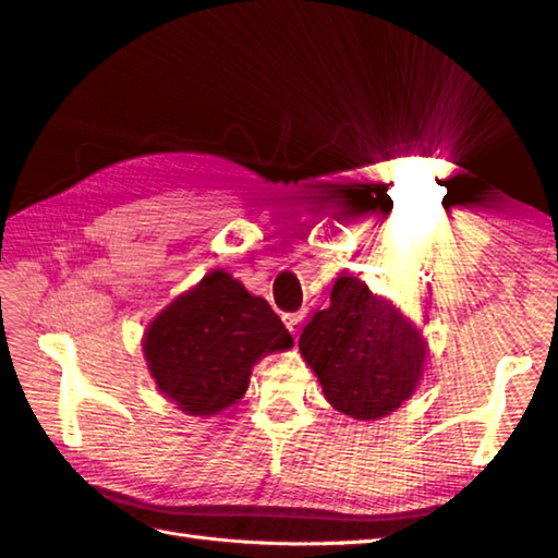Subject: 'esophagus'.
<instances>
[{
	"label": "esophagus",
	"instance_id": "obj_1",
	"mask_svg": "<svg viewBox=\"0 0 558 558\" xmlns=\"http://www.w3.org/2000/svg\"><path fill=\"white\" fill-rule=\"evenodd\" d=\"M302 320H305V314H302V312L283 314V324H286V328L291 330V335H298V330L302 328Z\"/></svg>",
	"mask_w": 558,
	"mask_h": 558
}]
</instances>
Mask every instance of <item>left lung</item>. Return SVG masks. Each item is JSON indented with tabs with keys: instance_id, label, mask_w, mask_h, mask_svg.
Returning <instances> with one entry per match:
<instances>
[{
	"instance_id": "8db88e82",
	"label": "left lung",
	"mask_w": 558,
	"mask_h": 558,
	"mask_svg": "<svg viewBox=\"0 0 558 558\" xmlns=\"http://www.w3.org/2000/svg\"><path fill=\"white\" fill-rule=\"evenodd\" d=\"M300 351L335 410L379 418L412 396L426 361V342L391 302L353 277L332 286L330 307L312 316Z\"/></svg>"
}]
</instances>
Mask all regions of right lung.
Segmentation results:
<instances>
[{"label": "right lung", "instance_id": "right-lung-1", "mask_svg": "<svg viewBox=\"0 0 558 558\" xmlns=\"http://www.w3.org/2000/svg\"><path fill=\"white\" fill-rule=\"evenodd\" d=\"M291 344L267 300L216 269L150 324L144 356L167 398L183 412L207 416L244 396L263 353Z\"/></svg>", "mask_w": 558, "mask_h": 558}]
</instances>
